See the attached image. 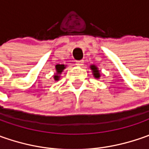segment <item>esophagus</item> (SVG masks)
I'll return each instance as SVG.
<instances>
[{"mask_svg": "<svg viewBox=\"0 0 149 149\" xmlns=\"http://www.w3.org/2000/svg\"><path fill=\"white\" fill-rule=\"evenodd\" d=\"M84 65V60H79V61H76V65L77 66H82Z\"/></svg>", "mask_w": 149, "mask_h": 149, "instance_id": "esophagus-1", "label": "esophagus"}]
</instances>
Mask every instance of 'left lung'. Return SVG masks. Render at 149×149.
<instances>
[{
  "label": "left lung",
  "mask_w": 149,
  "mask_h": 149,
  "mask_svg": "<svg viewBox=\"0 0 149 149\" xmlns=\"http://www.w3.org/2000/svg\"><path fill=\"white\" fill-rule=\"evenodd\" d=\"M89 68L92 70V74H93L94 77L96 78V79H100L101 75H100V72L99 68L96 65H91L89 66Z\"/></svg>",
  "instance_id": "left-lung-1"
}]
</instances>
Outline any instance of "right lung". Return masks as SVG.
Segmentation results:
<instances>
[{
  "label": "right lung",
  "mask_w": 149,
  "mask_h": 149,
  "mask_svg": "<svg viewBox=\"0 0 149 149\" xmlns=\"http://www.w3.org/2000/svg\"><path fill=\"white\" fill-rule=\"evenodd\" d=\"M65 68L66 65H55V70H56V72L54 73V81H58V80L60 79V74H61V73L63 72V70H64Z\"/></svg>",
  "instance_id": "right-lung-1"
}]
</instances>
